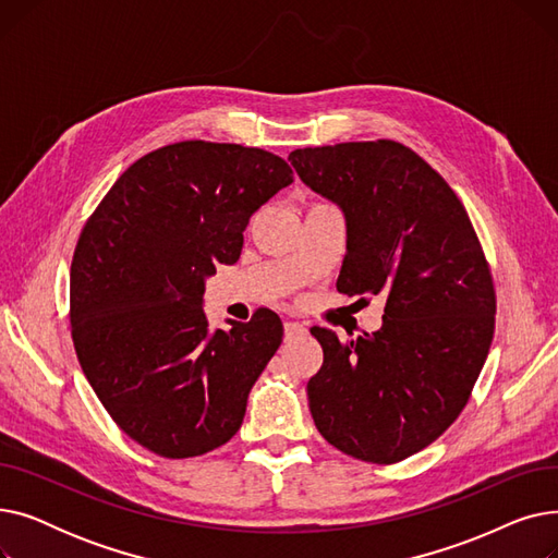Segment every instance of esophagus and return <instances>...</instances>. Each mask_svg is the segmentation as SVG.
Wrapping results in <instances>:
<instances>
[{"mask_svg":"<svg viewBox=\"0 0 558 558\" xmlns=\"http://www.w3.org/2000/svg\"><path fill=\"white\" fill-rule=\"evenodd\" d=\"M305 326L303 324H296V320H284V337L287 339H294V337H301L305 335Z\"/></svg>","mask_w":558,"mask_h":558,"instance_id":"34e87169","label":"esophagus"}]
</instances>
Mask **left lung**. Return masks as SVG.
I'll use <instances>...</instances> for the list:
<instances>
[{
  "label": "left lung",
  "mask_w": 558,
  "mask_h": 558,
  "mask_svg": "<svg viewBox=\"0 0 558 558\" xmlns=\"http://www.w3.org/2000/svg\"><path fill=\"white\" fill-rule=\"evenodd\" d=\"M289 160L345 217L337 291L387 301L373 335L310 330L324 348L307 383L314 425L350 457L402 461L454 423L486 362L495 291L484 251L450 185L400 142L314 146Z\"/></svg>",
  "instance_id": "8db88e82"
}]
</instances>
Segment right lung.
I'll return each instance as SVG.
<instances>
[{"label": "right lung", "instance_id": "1", "mask_svg": "<svg viewBox=\"0 0 558 558\" xmlns=\"http://www.w3.org/2000/svg\"><path fill=\"white\" fill-rule=\"evenodd\" d=\"M294 183L242 144L187 140L133 162L87 219L72 259L76 357L112 421L167 459L238 434L255 379L282 341L276 312L210 330L205 278L234 264L255 210Z\"/></svg>", "mask_w": 558, "mask_h": 558}]
</instances>
